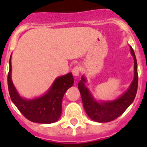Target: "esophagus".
<instances>
[{
  "instance_id": "esophagus-1",
  "label": "esophagus",
  "mask_w": 147,
  "mask_h": 147,
  "mask_svg": "<svg viewBox=\"0 0 147 147\" xmlns=\"http://www.w3.org/2000/svg\"><path fill=\"white\" fill-rule=\"evenodd\" d=\"M71 72L73 74L74 76H79L80 73V68L79 66H75L71 70Z\"/></svg>"
}]
</instances>
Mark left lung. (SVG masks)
Wrapping results in <instances>:
<instances>
[{
  "mask_svg": "<svg viewBox=\"0 0 147 147\" xmlns=\"http://www.w3.org/2000/svg\"><path fill=\"white\" fill-rule=\"evenodd\" d=\"M130 49L134 58V79L128 89L118 98L112 101H97L86 86V77L84 76L81 77L78 87L81 94L83 107L88 117L94 121L105 123L117 119L129 107L136 98L139 80L137 61L133 49L130 47Z\"/></svg>",
  "mask_w": 147,
  "mask_h": 147,
  "instance_id": "obj_1",
  "label": "left lung"
}]
</instances>
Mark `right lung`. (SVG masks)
<instances>
[{"mask_svg":"<svg viewBox=\"0 0 147 147\" xmlns=\"http://www.w3.org/2000/svg\"><path fill=\"white\" fill-rule=\"evenodd\" d=\"M11 76L10 57L8 75V91L12 102L24 117L32 122L40 123H52L59 120L62 111L63 97L67 89L72 86L74 83L72 74L70 72L57 77L47 92L33 99L24 98L19 94Z\"/></svg>","mask_w":147,"mask_h":147,"instance_id":"add662e5","label":"right lung"}]
</instances>
